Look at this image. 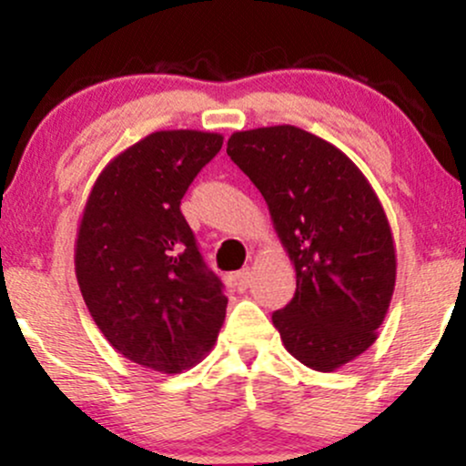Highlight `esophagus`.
I'll use <instances>...</instances> for the list:
<instances>
[{
  "label": "esophagus",
  "mask_w": 466,
  "mask_h": 466,
  "mask_svg": "<svg viewBox=\"0 0 466 466\" xmlns=\"http://www.w3.org/2000/svg\"><path fill=\"white\" fill-rule=\"evenodd\" d=\"M249 282H251V269H249V267H245V269H240V271H237V274H234V285H237L238 291H245V289L249 287Z\"/></svg>",
  "instance_id": "esophagus-1"
}]
</instances>
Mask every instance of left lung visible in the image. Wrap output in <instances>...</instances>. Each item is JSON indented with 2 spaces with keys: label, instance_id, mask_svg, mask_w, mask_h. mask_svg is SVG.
<instances>
[{
  "label": "left lung",
  "instance_id": "8db88e82",
  "mask_svg": "<svg viewBox=\"0 0 466 466\" xmlns=\"http://www.w3.org/2000/svg\"><path fill=\"white\" fill-rule=\"evenodd\" d=\"M228 155L265 197L296 267V293L271 315L285 349L333 372L377 339L397 254L377 192L349 155L291 125L237 131Z\"/></svg>",
  "mask_w": 466,
  "mask_h": 466
}]
</instances>
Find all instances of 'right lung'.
Masks as SVG:
<instances>
[{
    "label": "right lung",
    "mask_w": 466,
    "mask_h": 466,
    "mask_svg": "<svg viewBox=\"0 0 466 466\" xmlns=\"http://www.w3.org/2000/svg\"><path fill=\"white\" fill-rule=\"evenodd\" d=\"M221 147V133L155 131L105 166L80 217L74 265L96 326L127 360L164 374L199 363L226 319L221 280L179 210Z\"/></svg>",
    "instance_id": "add662e5"
}]
</instances>
